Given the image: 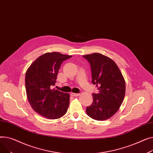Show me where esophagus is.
Instances as JSON below:
<instances>
[{
	"mask_svg": "<svg viewBox=\"0 0 153 153\" xmlns=\"http://www.w3.org/2000/svg\"><path fill=\"white\" fill-rule=\"evenodd\" d=\"M70 94L71 96H78L79 95V93H71Z\"/></svg>",
	"mask_w": 153,
	"mask_h": 153,
	"instance_id": "obj_1",
	"label": "esophagus"
}]
</instances>
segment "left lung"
Returning <instances> with one entry per match:
<instances>
[{"instance_id": "left-lung-1", "label": "left lung", "mask_w": 153, "mask_h": 153, "mask_svg": "<svg viewBox=\"0 0 153 153\" xmlns=\"http://www.w3.org/2000/svg\"><path fill=\"white\" fill-rule=\"evenodd\" d=\"M90 64L92 83L98 93H93V101L86 107V114L96 120L111 118L119 109L125 94V83L122 73L110 58L99 53L83 56Z\"/></svg>"}]
</instances>
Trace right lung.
Instances as JSON below:
<instances>
[{
    "instance_id": "obj_1",
    "label": "right lung",
    "mask_w": 153,
    "mask_h": 153,
    "mask_svg": "<svg viewBox=\"0 0 153 153\" xmlns=\"http://www.w3.org/2000/svg\"><path fill=\"white\" fill-rule=\"evenodd\" d=\"M71 56L53 52L39 57L27 70L25 86L27 97L33 110L49 119H59L67 111L68 93L53 89L62 63Z\"/></svg>"
}]
</instances>
